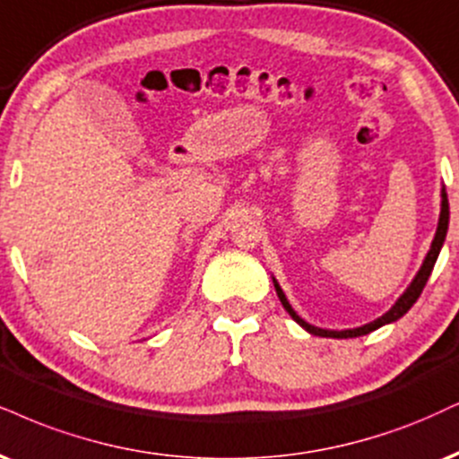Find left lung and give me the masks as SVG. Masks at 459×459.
<instances>
[{"instance_id":"1","label":"left lung","mask_w":459,"mask_h":459,"mask_svg":"<svg viewBox=\"0 0 459 459\" xmlns=\"http://www.w3.org/2000/svg\"><path fill=\"white\" fill-rule=\"evenodd\" d=\"M446 230H449V198H446V190H445V186H443V187H440V215H438V226H436V235H434V239H432V246H429L428 254H425L421 267H419V272L415 273V278L411 280V284L406 286V290L402 292L400 297H397L394 306H391L389 310L383 314V316H378L377 320H372V323L361 325V327H352V329H342V331H338V329H323V327H316V325H310V323H307V320H303V318L299 316V314L292 310V306L289 303V299H286L282 286H280L278 280H275L273 275H272L273 286H275V292H278V299L282 301L284 310L290 314V318L295 320V323L299 325V327L306 329L307 333L318 335V338L346 340V338H359V335H368L369 331H377V329H380V327H385V325L395 323L397 318L404 316V314H406L408 310H411L412 306H415V301L419 299V295H421L425 282H428L429 273H432V269H434V264H436V258H438L440 250H443L445 239H446Z\"/></svg>"}]
</instances>
